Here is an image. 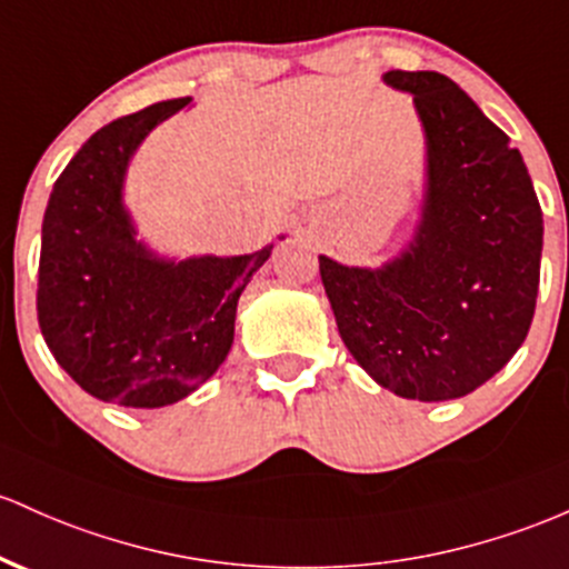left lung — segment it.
<instances>
[{
  "mask_svg": "<svg viewBox=\"0 0 569 569\" xmlns=\"http://www.w3.org/2000/svg\"><path fill=\"white\" fill-rule=\"evenodd\" d=\"M427 146L421 221L383 267L318 256L342 342L378 386L446 402L495 378L535 316L542 210L510 137L440 72L383 74Z\"/></svg>",
  "mask_w": 569,
  "mask_h": 569,
  "instance_id": "1",
  "label": "left lung"
}]
</instances>
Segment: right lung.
<instances>
[{
  "label": "right lung",
  "mask_w": 569,
  "mask_h": 569,
  "mask_svg": "<svg viewBox=\"0 0 569 569\" xmlns=\"http://www.w3.org/2000/svg\"><path fill=\"white\" fill-rule=\"evenodd\" d=\"M189 102H156L91 134L42 218V337L80 389L123 408H164L213 376L232 348L237 299L272 253L178 261L137 240L123 204L129 161Z\"/></svg>",
  "instance_id": "1"
}]
</instances>
